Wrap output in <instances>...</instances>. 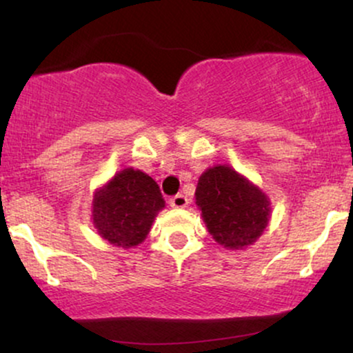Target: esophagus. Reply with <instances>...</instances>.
Wrapping results in <instances>:
<instances>
[{"label": "esophagus", "instance_id": "obj_1", "mask_svg": "<svg viewBox=\"0 0 353 353\" xmlns=\"http://www.w3.org/2000/svg\"><path fill=\"white\" fill-rule=\"evenodd\" d=\"M169 204H171V208L174 209H184L185 205L189 204V199L184 194H176V196H172L171 199H169Z\"/></svg>", "mask_w": 353, "mask_h": 353}]
</instances>
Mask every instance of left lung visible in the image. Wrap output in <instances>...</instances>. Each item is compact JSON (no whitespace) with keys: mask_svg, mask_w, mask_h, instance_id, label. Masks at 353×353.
Returning a JSON list of instances; mask_svg holds the SVG:
<instances>
[{"mask_svg":"<svg viewBox=\"0 0 353 353\" xmlns=\"http://www.w3.org/2000/svg\"><path fill=\"white\" fill-rule=\"evenodd\" d=\"M196 202L209 232L229 249L252 244L269 222L267 197L228 165H216L202 174Z\"/></svg>","mask_w":353,"mask_h":353,"instance_id":"8db88e82","label":"left lung"}]
</instances>
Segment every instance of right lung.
<instances>
[{"label":"right lung","mask_w":353,"mask_h":353,"mask_svg":"<svg viewBox=\"0 0 353 353\" xmlns=\"http://www.w3.org/2000/svg\"><path fill=\"white\" fill-rule=\"evenodd\" d=\"M163 208L164 199L156 181L129 168L96 192L92 222L99 236L111 244L132 247L144 241Z\"/></svg>","instance_id":"add662e5"}]
</instances>
